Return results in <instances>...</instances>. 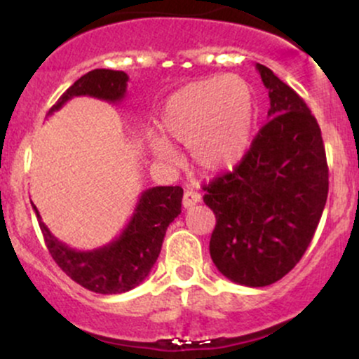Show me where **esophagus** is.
Listing matches in <instances>:
<instances>
[{"label":"esophagus","mask_w":359,"mask_h":359,"mask_svg":"<svg viewBox=\"0 0 359 359\" xmlns=\"http://www.w3.org/2000/svg\"><path fill=\"white\" fill-rule=\"evenodd\" d=\"M197 203H201V194L199 192H194V191H185L184 194V208L189 209L192 208V205H196Z\"/></svg>","instance_id":"34e87169"}]
</instances>
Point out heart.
Masks as SVG:
<instances>
[{
	"label": "heart",
	"instance_id": "obj_1",
	"mask_svg": "<svg viewBox=\"0 0 359 359\" xmlns=\"http://www.w3.org/2000/svg\"><path fill=\"white\" fill-rule=\"evenodd\" d=\"M253 125V90L238 76L191 82L170 94L158 114L165 138L189 147L194 167L205 174H219L241 162ZM165 138H151V150L163 162H175L179 156Z\"/></svg>",
	"mask_w": 359,
	"mask_h": 359
}]
</instances>
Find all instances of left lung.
I'll return each instance as SVG.
<instances>
[{"label": "left lung", "mask_w": 359, "mask_h": 359, "mask_svg": "<svg viewBox=\"0 0 359 359\" xmlns=\"http://www.w3.org/2000/svg\"><path fill=\"white\" fill-rule=\"evenodd\" d=\"M269 123L233 172L204 185L216 216L209 253L234 283L266 287L294 269L323 216L329 168L320 128L302 97L265 65Z\"/></svg>", "instance_id": "8db88e82"}]
</instances>
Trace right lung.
<instances>
[{"mask_svg":"<svg viewBox=\"0 0 359 359\" xmlns=\"http://www.w3.org/2000/svg\"><path fill=\"white\" fill-rule=\"evenodd\" d=\"M126 82L128 76L123 71L94 69L74 82L47 114L60 109L76 96L119 102L126 94ZM182 196L184 191L179 185L147 189L140 196L133 216L123 233L109 245L90 251L72 250L57 240L43 224L35 205H32L48 253L62 271L90 292L113 295L131 290L148 277L162 250L168 224L180 214Z\"/></svg>","mask_w":359,"mask_h":359,"instance_id":"obj_1","label":"right lung"}]
</instances>
